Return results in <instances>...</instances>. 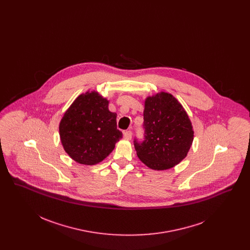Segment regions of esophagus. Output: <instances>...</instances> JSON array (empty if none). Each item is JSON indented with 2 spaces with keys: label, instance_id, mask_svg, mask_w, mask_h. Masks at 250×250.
<instances>
[{
  "label": "esophagus",
  "instance_id": "1",
  "mask_svg": "<svg viewBox=\"0 0 250 250\" xmlns=\"http://www.w3.org/2000/svg\"><path fill=\"white\" fill-rule=\"evenodd\" d=\"M124 138L125 139V140H131V138H132V132L130 130H126L124 132Z\"/></svg>",
  "mask_w": 250,
  "mask_h": 250
}]
</instances>
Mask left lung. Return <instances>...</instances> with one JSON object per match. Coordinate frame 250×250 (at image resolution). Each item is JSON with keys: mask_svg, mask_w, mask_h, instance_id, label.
Segmentation results:
<instances>
[{"mask_svg": "<svg viewBox=\"0 0 250 250\" xmlns=\"http://www.w3.org/2000/svg\"><path fill=\"white\" fill-rule=\"evenodd\" d=\"M143 119V141L134 140L138 157L156 170L179 164L190 149L194 131L178 100L164 92L147 97Z\"/></svg>", "mask_w": 250, "mask_h": 250, "instance_id": "left-lung-1", "label": "left lung"}]
</instances>
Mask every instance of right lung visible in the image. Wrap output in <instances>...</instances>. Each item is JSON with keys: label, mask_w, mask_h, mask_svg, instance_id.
<instances>
[{"label": "right lung", "mask_w": 250, "mask_h": 250, "mask_svg": "<svg viewBox=\"0 0 250 250\" xmlns=\"http://www.w3.org/2000/svg\"><path fill=\"white\" fill-rule=\"evenodd\" d=\"M108 101L96 92L79 95L60 123L61 142L73 160L95 165L104 160L119 142L115 112L108 110Z\"/></svg>", "instance_id": "1"}]
</instances>
